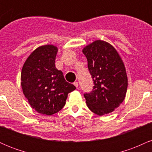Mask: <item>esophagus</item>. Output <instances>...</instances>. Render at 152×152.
<instances>
[{"instance_id":"1","label":"esophagus","mask_w":152,"mask_h":152,"mask_svg":"<svg viewBox=\"0 0 152 152\" xmlns=\"http://www.w3.org/2000/svg\"><path fill=\"white\" fill-rule=\"evenodd\" d=\"M74 85L76 87V88H78V83L77 81H75L74 83Z\"/></svg>"}]
</instances>
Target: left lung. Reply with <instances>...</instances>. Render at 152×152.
I'll use <instances>...</instances> for the list:
<instances>
[{"label": "left lung", "mask_w": 152, "mask_h": 152, "mask_svg": "<svg viewBox=\"0 0 152 152\" xmlns=\"http://www.w3.org/2000/svg\"><path fill=\"white\" fill-rule=\"evenodd\" d=\"M83 53L93 78V89L84 94L88 109L102 116L118 108L126 96L128 79L124 64L117 50L109 43L97 40Z\"/></svg>", "instance_id": "8db88e82"}]
</instances>
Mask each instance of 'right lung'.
<instances>
[{
	"mask_svg": "<svg viewBox=\"0 0 152 152\" xmlns=\"http://www.w3.org/2000/svg\"><path fill=\"white\" fill-rule=\"evenodd\" d=\"M58 48L45 45L34 50L22 68L21 86L33 109L48 116L58 112L65 106L68 94L76 89L56 68Z\"/></svg>",
	"mask_w": 152,
	"mask_h": 152,
	"instance_id": "1",
	"label": "right lung"
}]
</instances>
